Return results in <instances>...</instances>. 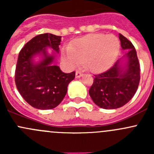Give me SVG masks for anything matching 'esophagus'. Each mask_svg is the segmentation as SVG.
I'll list each match as a JSON object with an SVG mask.
<instances>
[{
	"instance_id": "1",
	"label": "esophagus",
	"mask_w": 154,
	"mask_h": 154,
	"mask_svg": "<svg viewBox=\"0 0 154 154\" xmlns=\"http://www.w3.org/2000/svg\"><path fill=\"white\" fill-rule=\"evenodd\" d=\"M82 76H83V74H82L80 71H77V72H76L75 74L76 78H80V77H82Z\"/></svg>"
}]
</instances>
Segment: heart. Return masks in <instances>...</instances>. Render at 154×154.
I'll return each instance as SVG.
<instances>
[{"label": "heart", "instance_id": "heart-1", "mask_svg": "<svg viewBox=\"0 0 154 154\" xmlns=\"http://www.w3.org/2000/svg\"><path fill=\"white\" fill-rule=\"evenodd\" d=\"M120 51V42L116 36L102 33L90 34L77 39L70 48H63L61 58L68 68L84 63L92 72L105 71L114 63Z\"/></svg>", "mask_w": 154, "mask_h": 154}]
</instances>
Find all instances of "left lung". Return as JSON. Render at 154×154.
Returning a JSON list of instances; mask_svg holds the SVG:
<instances>
[{
	"label": "left lung",
	"instance_id": "8db88e82",
	"mask_svg": "<svg viewBox=\"0 0 154 154\" xmlns=\"http://www.w3.org/2000/svg\"><path fill=\"white\" fill-rule=\"evenodd\" d=\"M125 55L114 66L102 74L94 75L89 88V95L97 106L105 109H115L128 103L137 91L140 81V66L134 46L119 34Z\"/></svg>",
	"mask_w": 154,
	"mask_h": 154
}]
</instances>
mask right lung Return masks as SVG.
Listing matches in <instances>:
<instances>
[{"label":"right lung","mask_w":154,"mask_h":154,"mask_svg":"<svg viewBox=\"0 0 154 154\" xmlns=\"http://www.w3.org/2000/svg\"><path fill=\"white\" fill-rule=\"evenodd\" d=\"M61 36L51 33L36 35L18 54L15 81L18 91L30 106L38 109H51L62 102L75 72L64 73L54 65L60 52ZM53 50L49 54L47 48ZM40 57L36 61L35 58Z\"/></svg>","instance_id":"right-lung-1"}]
</instances>
